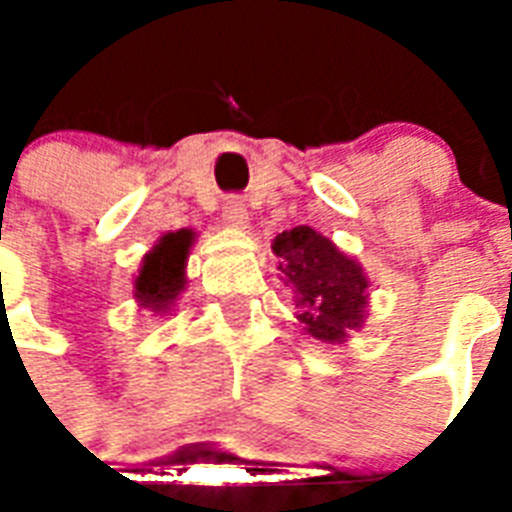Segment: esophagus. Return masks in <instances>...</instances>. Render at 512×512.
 Instances as JSON below:
<instances>
[{
  "instance_id": "34e87169",
  "label": "esophagus",
  "mask_w": 512,
  "mask_h": 512,
  "mask_svg": "<svg viewBox=\"0 0 512 512\" xmlns=\"http://www.w3.org/2000/svg\"><path fill=\"white\" fill-rule=\"evenodd\" d=\"M223 220L231 225V228H247L249 223L247 204H244L239 196H231V199L223 204Z\"/></svg>"
}]
</instances>
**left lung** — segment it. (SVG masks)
<instances>
[{"label": "left lung", "instance_id": "1", "mask_svg": "<svg viewBox=\"0 0 512 512\" xmlns=\"http://www.w3.org/2000/svg\"><path fill=\"white\" fill-rule=\"evenodd\" d=\"M281 281L295 295L297 321L305 335L324 342H342L350 329L366 319L369 281L364 268L332 244V239L297 225L273 239Z\"/></svg>", "mask_w": 512, "mask_h": 512}]
</instances>
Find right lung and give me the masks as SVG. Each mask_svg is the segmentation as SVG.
Returning a JSON list of instances; mask_svg holds the SVG:
<instances>
[{"label":"right lung","instance_id":"right-lung-1","mask_svg":"<svg viewBox=\"0 0 512 512\" xmlns=\"http://www.w3.org/2000/svg\"><path fill=\"white\" fill-rule=\"evenodd\" d=\"M193 231L180 228L175 233H164L140 265L135 276V300L140 308L154 313H167L175 305L177 295L185 289V263L188 249L193 244Z\"/></svg>","mask_w":512,"mask_h":512}]
</instances>
